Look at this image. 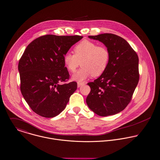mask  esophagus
Wrapping results in <instances>:
<instances>
[{"label": "esophagus", "instance_id": "34e87169", "mask_svg": "<svg viewBox=\"0 0 160 160\" xmlns=\"http://www.w3.org/2000/svg\"><path fill=\"white\" fill-rule=\"evenodd\" d=\"M84 85H85L84 83H80V82H78V83H77V87H78V88H80L81 86Z\"/></svg>", "mask_w": 160, "mask_h": 160}]
</instances>
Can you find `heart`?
Listing matches in <instances>:
<instances>
[{
	"label": "heart",
	"instance_id": "obj_1",
	"mask_svg": "<svg viewBox=\"0 0 160 160\" xmlns=\"http://www.w3.org/2000/svg\"><path fill=\"white\" fill-rule=\"evenodd\" d=\"M74 54L67 52L63 58L64 63L68 70L72 73L80 65L82 67L74 73L72 79L83 82L92 75L94 77L101 75L106 70L110 60V53L108 48L98 46L96 42L83 40L73 49Z\"/></svg>",
	"mask_w": 160,
	"mask_h": 160
}]
</instances>
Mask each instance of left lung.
I'll return each instance as SVG.
<instances>
[{"mask_svg":"<svg viewBox=\"0 0 160 160\" xmlns=\"http://www.w3.org/2000/svg\"><path fill=\"white\" fill-rule=\"evenodd\" d=\"M88 38L105 45L110 60L105 72L88 83L91 92L87 104L98 116L114 115L126 108L138 84V56L127 41L116 34L104 33Z\"/></svg>","mask_w":160,"mask_h":160,"instance_id":"obj_1","label":"left lung"}]
</instances>
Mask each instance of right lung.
I'll return each instance as SVG.
<instances>
[{
	"label": "right lung",
	"instance_id": "obj_1",
	"mask_svg": "<svg viewBox=\"0 0 160 160\" xmlns=\"http://www.w3.org/2000/svg\"><path fill=\"white\" fill-rule=\"evenodd\" d=\"M81 36H40L27 47L18 62L20 90L32 111L44 118H54L66 107L77 88L69 78L64 63V54Z\"/></svg>",
	"mask_w": 160,
	"mask_h": 160
}]
</instances>
